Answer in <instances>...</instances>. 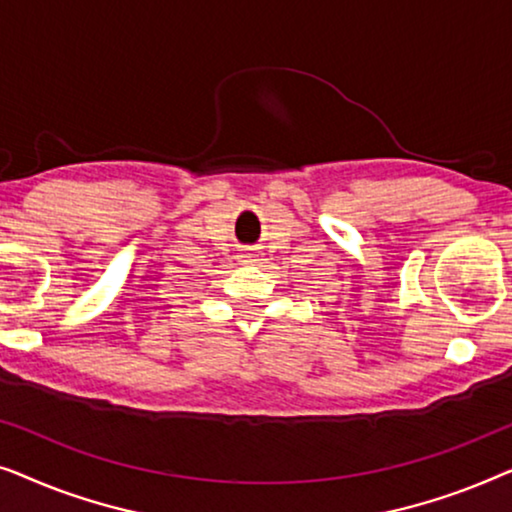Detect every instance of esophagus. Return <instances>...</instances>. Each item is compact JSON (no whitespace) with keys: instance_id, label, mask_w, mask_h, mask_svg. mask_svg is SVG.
Returning a JSON list of instances; mask_svg holds the SVG:
<instances>
[{"instance_id":"obj_1","label":"esophagus","mask_w":512,"mask_h":512,"mask_svg":"<svg viewBox=\"0 0 512 512\" xmlns=\"http://www.w3.org/2000/svg\"><path fill=\"white\" fill-rule=\"evenodd\" d=\"M240 261H242V263H256V261H258L256 249H242V251H240Z\"/></svg>"}]
</instances>
